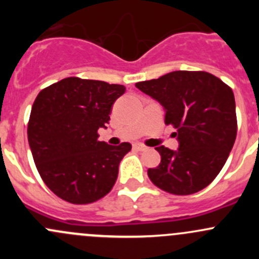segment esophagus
<instances>
[{
    "label": "esophagus",
    "instance_id": "esophagus-1",
    "mask_svg": "<svg viewBox=\"0 0 259 259\" xmlns=\"http://www.w3.org/2000/svg\"><path fill=\"white\" fill-rule=\"evenodd\" d=\"M133 148H134L135 150L143 151V150H145L146 146H145V145H143V144H134V146H133Z\"/></svg>",
    "mask_w": 259,
    "mask_h": 259
}]
</instances>
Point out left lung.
<instances>
[{
    "label": "left lung",
    "mask_w": 259,
    "mask_h": 259,
    "mask_svg": "<svg viewBox=\"0 0 259 259\" xmlns=\"http://www.w3.org/2000/svg\"><path fill=\"white\" fill-rule=\"evenodd\" d=\"M165 109V124L178 137L179 149L155 148L161 156L149 168L154 185L174 195H189L210 184L226 164L237 137L232 89L205 71H173L135 83Z\"/></svg>",
    "instance_id": "1"
}]
</instances>
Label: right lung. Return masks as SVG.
Returning a JSON list of instances; mask_svg holds the SVG:
<instances>
[{
  "mask_svg": "<svg viewBox=\"0 0 259 259\" xmlns=\"http://www.w3.org/2000/svg\"><path fill=\"white\" fill-rule=\"evenodd\" d=\"M125 88L105 81L66 77L35 99L27 138L38 174L52 193L72 204H90L113 189L129 143L99 142L111 106Z\"/></svg>",
  "mask_w": 259,
  "mask_h": 259,
  "instance_id": "1",
  "label": "right lung"
}]
</instances>
